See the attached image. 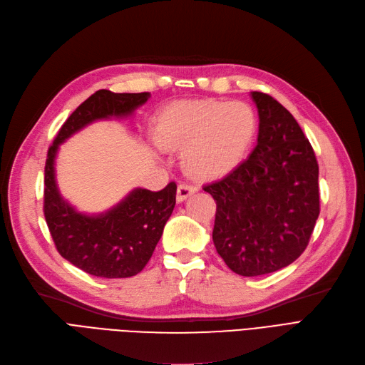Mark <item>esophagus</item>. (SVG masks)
Instances as JSON below:
<instances>
[{
    "mask_svg": "<svg viewBox=\"0 0 365 365\" xmlns=\"http://www.w3.org/2000/svg\"><path fill=\"white\" fill-rule=\"evenodd\" d=\"M197 192V188L190 185V184H180L178 185V190H177V200L182 202L185 200L188 196H192L193 193Z\"/></svg>",
    "mask_w": 365,
    "mask_h": 365,
    "instance_id": "esophagus-1",
    "label": "esophagus"
}]
</instances>
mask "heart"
<instances>
[{"label": "heart", "instance_id": "obj_1", "mask_svg": "<svg viewBox=\"0 0 365 365\" xmlns=\"http://www.w3.org/2000/svg\"><path fill=\"white\" fill-rule=\"evenodd\" d=\"M257 116L244 101L200 100L168 108L154 125V139L165 150H183L187 172L217 178L237 168L250 150Z\"/></svg>", "mask_w": 365, "mask_h": 365}]
</instances>
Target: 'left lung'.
Masks as SVG:
<instances>
[{
	"instance_id": "left-lung-1",
	"label": "left lung",
	"mask_w": 365,
	"mask_h": 365,
	"mask_svg": "<svg viewBox=\"0 0 365 365\" xmlns=\"http://www.w3.org/2000/svg\"><path fill=\"white\" fill-rule=\"evenodd\" d=\"M257 145L226 177L203 185L215 203L212 241L240 275L279 271L309 245L319 217V165L309 139L284 106L253 91Z\"/></svg>"
}]
</instances>
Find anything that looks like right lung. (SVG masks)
Instances as JSON below:
<instances>
[{
  "label": "right lung",
  "mask_w": 365,
  "mask_h": 365,
  "mask_svg": "<svg viewBox=\"0 0 365 365\" xmlns=\"http://www.w3.org/2000/svg\"><path fill=\"white\" fill-rule=\"evenodd\" d=\"M150 93L98 90L76 108L48 150L43 211L58 253L79 269L101 279H127L151 259L175 208L177 184L163 190L135 188L106 212L86 215L63 199L55 181V157L60 145L97 120L132 115Z\"/></svg>",
  "instance_id": "add662e5"
}]
</instances>
